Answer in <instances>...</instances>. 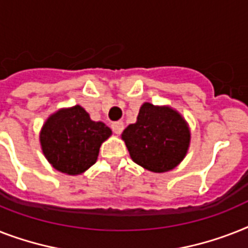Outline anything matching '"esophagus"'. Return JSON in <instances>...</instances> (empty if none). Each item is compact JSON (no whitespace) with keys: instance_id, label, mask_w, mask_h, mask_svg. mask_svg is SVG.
Wrapping results in <instances>:
<instances>
[{"instance_id":"34e87169","label":"esophagus","mask_w":248,"mask_h":248,"mask_svg":"<svg viewBox=\"0 0 248 248\" xmlns=\"http://www.w3.org/2000/svg\"><path fill=\"white\" fill-rule=\"evenodd\" d=\"M112 130H113V132L116 135H120L121 132H122V130H124V122H122V121L113 122V124H112Z\"/></svg>"}]
</instances>
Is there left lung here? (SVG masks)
Instances as JSON below:
<instances>
[{"instance_id": "obj_1", "label": "left lung", "mask_w": 248, "mask_h": 248, "mask_svg": "<svg viewBox=\"0 0 248 248\" xmlns=\"http://www.w3.org/2000/svg\"><path fill=\"white\" fill-rule=\"evenodd\" d=\"M121 138L136 164L150 172L164 173L174 170L185 159L191 131L178 110L145 102L136 122L128 124Z\"/></svg>"}]
</instances>
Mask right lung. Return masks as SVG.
Listing matches in <instances>:
<instances>
[{
	"label": "right lung",
	"mask_w": 248,
	"mask_h": 248,
	"mask_svg": "<svg viewBox=\"0 0 248 248\" xmlns=\"http://www.w3.org/2000/svg\"><path fill=\"white\" fill-rule=\"evenodd\" d=\"M112 135L81 106L61 108L46 120L39 134L42 152L54 170L78 176L96 162L100 145Z\"/></svg>",
	"instance_id": "1"
}]
</instances>
